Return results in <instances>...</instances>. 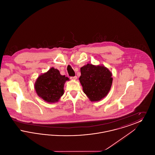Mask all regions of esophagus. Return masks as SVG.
<instances>
[{"label":"esophagus","instance_id":"34e87169","mask_svg":"<svg viewBox=\"0 0 155 155\" xmlns=\"http://www.w3.org/2000/svg\"><path fill=\"white\" fill-rule=\"evenodd\" d=\"M70 78H71L72 80H77V76L72 77H71Z\"/></svg>","mask_w":155,"mask_h":155}]
</instances>
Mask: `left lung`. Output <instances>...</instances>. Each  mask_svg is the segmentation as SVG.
<instances>
[{
    "mask_svg": "<svg viewBox=\"0 0 155 155\" xmlns=\"http://www.w3.org/2000/svg\"><path fill=\"white\" fill-rule=\"evenodd\" d=\"M79 78L84 92L91 102H97L107 96L113 78L110 71L103 65L87 64L81 68Z\"/></svg>",
    "mask_w": 155,
    "mask_h": 155,
    "instance_id": "8db88e82",
    "label": "left lung"
}]
</instances>
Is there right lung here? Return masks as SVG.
Returning a JSON list of instances; mask_svg holds the SVG:
<instances>
[{
    "label": "right lung",
    "instance_id": "obj_1",
    "mask_svg": "<svg viewBox=\"0 0 155 155\" xmlns=\"http://www.w3.org/2000/svg\"><path fill=\"white\" fill-rule=\"evenodd\" d=\"M69 78L54 67L40 75L34 84L37 95L48 103H56L64 94V86Z\"/></svg>",
    "mask_w": 155,
    "mask_h": 155
}]
</instances>
